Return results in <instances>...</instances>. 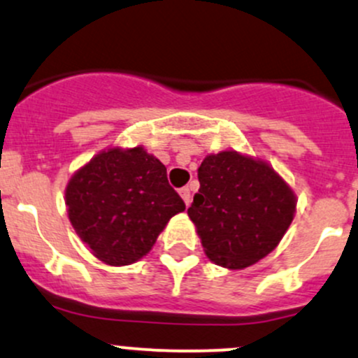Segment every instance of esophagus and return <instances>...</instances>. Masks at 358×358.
<instances>
[{
  "mask_svg": "<svg viewBox=\"0 0 358 358\" xmlns=\"http://www.w3.org/2000/svg\"><path fill=\"white\" fill-rule=\"evenodd\" d=\"M179 194H180V198L184 199V203H186V206H189L191 205V191H189V187H180Z\"/></svg>",
  "mask_w": 358,
  "mask_h": 358,
  "instance_id": "34e87169",
  "label": "esophagus"
}]
</instances>
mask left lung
<instances>
[{"label":"left lung","mask_w":358,"mask_h":358,"mask_svg":"<svg viewBox=\"0 0 358 358\" xmlns=\"http://www.w3.org/2000/svg\"><path fill=\"white\" fill-rule=\"evenodd\" d=\"M198 180L187 215L218 266L244 270L263 259L295 217L294 191L264 160L236 150L211 153L199 165Z\"/></svg>","instance_id":"1"}]
</instances>
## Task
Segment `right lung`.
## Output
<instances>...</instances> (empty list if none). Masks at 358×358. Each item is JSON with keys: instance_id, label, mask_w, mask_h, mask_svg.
Listing matches in <instances>:
<instances>
[{"instance_id": "right-lung-1", "label": "right lung", "mask_w": 358, "mask_h": 358, "mask_svg": "<svg viewBox=\"0 0 358 358\" xmlns=\"http://www.w3.org/2000/svg\"><path fill=\"white\" fill-rule=\"evenodd\" d=\"M64 201L80 239L110 266L147 256L169 220L186 210L165 165L141 145L99 152L68 180Z\"/></svg>"}]
</instances>
